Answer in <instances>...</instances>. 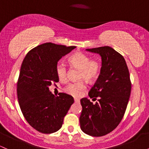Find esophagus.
Here are the masks:
<instances>
[{
  "label": "esophagus",
  "mask_w": 149,
  "mask_h": 149,
  "mask_svg": "<svg viewBox=\"0 0 149 149\" xmlns=\"http://www.w3.org/2000/svg\"><path fill=\"white\" fill-rule=\"evenodd\" d=\"M74 101H75V102H77V103H79L80 102V100L78 98H74Z\"/></svg>",
  "instance_id": "esophagus-1"
}]
</instances>
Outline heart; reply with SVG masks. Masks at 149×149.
Wrapping results in <instances>:
<instances>
[{"label":"heart","instance_id":"obj_1","mask_svg":"<svg viewBox=\"0 0 149 149\" xmlns=\"http://www.w3.org/2000/svg\"><path fill=\"white\" fill-rule=\"evenodd\" d=\"M70 66L80 70L78 79H84L88 83L95 80L101 71V64L96 59H90V56L85 53L78 52L71 54L69 57ZM68 69L64 63L59 62L56 66V73L61 81H65L67 78ZM86 88L83 81L70 83L64 89L65 92L73 97H79Z\"/></svg>","mask_w":149,"mask_h":149}]
</instances>
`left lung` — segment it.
I'll return each mask as SVG.
<instances>
[{
	"instance_id": "8db88e82",
	"label": "left lung",
	"mask_w": 149,
	"mask_h": 149,
	"mask_svg": "<svg viewBox=\"0 0 149 149\" xmlns=\"http://www.w3.org/2000/svg\"><path fill=\"white\" fill-rule=\"evenodd\" d=\"M102 57V68L88 98L80 100V128L85 134L102 136L112 132L123 118L131 92V81L124 57L109 46L87 49Z\"/></svg>"
}]
</instances>
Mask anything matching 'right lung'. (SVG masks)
I'll list each match as a JSON object with an SVG mask.
<instances>
[{"instance_id": "obj_1", "label": "right lung", "mask_w": 149, "mask_h": 149, "mask_svg": "<svg viewBox=\"0 0 149 149\" xmlns=\"http://www.w3.org/2000/svg\"><path fill=\"white\" fill-rule=\"evenodd\" d=\"M76 47L46 42L30 50L22 64L17 88L19 104L28 123L43 134L60 129L74 102L72 96L63 92L55 97L49 86L59 82L58 61Z\"/></svg>"}]
</instances>
